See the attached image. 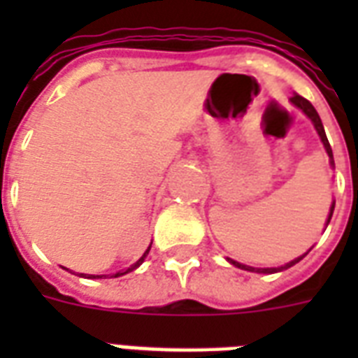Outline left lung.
Returning <instances> with one entry per match:
<instances>
[{
	"instance_id": "left-lung-1",
	"label": "left lung",
	"mask_w": 358,
	"mask_h": 358,
	"mask_svg": "<svg viewBox=\"0 0 358 358\" xmlns=\"http://www.w3.org/2000/svg\"><path fill=\"white\" fill-rule=\"evenodd\" d=\"M289 100H292V103H294V106H297V108H299V109H303V113H305L306 117H308V119H310L312 122H314V126H316V129H317V134H320V137H322L323 146H325V150H327L329 157H331V163H334V162H333V148H331V145H329V139H327V135H325V129H323L322 119H320V115H317V111H316V109H314V106H312V103L308 102L306 98L299 96V94H294V96L289 98ZM333 212H334V202H333V206H331V213H329L327 224H329V221H331V217H333ZM303 256H305V255H303ZM303 256H301V258H303ZM301 258H295V260H292V262H289V264H286V266H282V267H264V269H255V267L243 266V264H239V262L230 260V258H229V262H230V264H234L236 267H241V269H247V271H256V273H277V271H282V269H288V267L295 266V264H297V262H299Z\"/></svg>"
}]
</instances>
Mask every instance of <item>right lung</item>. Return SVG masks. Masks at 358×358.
<instances>
[{"label": "right lung", "mask_w": 358, "mask_h": 358, "mask_svg": "<svg viewBox=\"0 0 358 358\" xmlns=\"http://www.w3.org/2000/svg\"><path fill=\"white\" fill-rule=\"evenodd\" d=\"M148 250H150V247H148V249H146V252H145V255H143V256H141V258H139V260H137V262H135V264H134V266H131V267H128V269H126V271H124V273H115V275H113V277H120V275H126V273H128V271H134V269H135V267H139V266H141V264H143V262H145V258H146V255H148ZM91 277H92V278H96V277H94V275H91ZM100 278H102V277H100Z\"/></svg>", "instance_id": "add662e5"}]
</instances>
